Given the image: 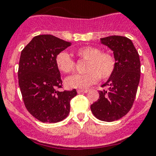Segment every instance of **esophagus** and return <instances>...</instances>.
Listing matches in <instances>:
<instances>
[{"label":"esophagus","instance_id":"esophagus-1","mask_svg":"<svg viewBox=\"0 0 156 156\" xmlns=\"http://www.w3.org/2000/svg\"><path fill=\"white\" fill-rule=\"evenodd\" d=\"M78 93L81 94V93H87L88 92V90H78Z\"/></svg>","mask_w":156,"mask_h":156}]
</instances>
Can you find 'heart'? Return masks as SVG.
Here are the masks:
<instances>
[{"label":"heart","mask_w":156,"mask_h":156,"mask_svg":"<svg viewBox=\"0 0 156 156\" xmlns=\"http://www.w3.org/2000/svg\"><path fill=\"white\" fill-rule=\"evenodd\" d=\"M75 54L82 60L87 61L85 74H74L66 79L68 88L85 89L95 84L100 78L107 80L113 75L116 69V59L113 54L102 52L95 46H83L75 50ZM58 69L62 73L69 74L74 71L76 64L68 53L60 52L55 58Z\"/></svg>","instance_id":"heart-1"}]
</instances>
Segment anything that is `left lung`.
Returning a JSON list of instances; mask_svg holds the SVG:
<instances>
[{
  "label": "left lung",
  "instance_id": "obj_1",
  "mask_svg": "<svg viewBox=\"0 0 156 156\" xmlns=\"http://www.w3.org/2000/svg\"><path fill=\"white\" fill-rule=\"evenodd\" d=\"M102 44L114 51L116 69L102 87L108 90H99V98L90 106L97 119L113 122L128 113L135 102L140 79L139 53L131 40L122 36H109L101 39Z\"/></svg>",
  "mask_w": 156,
  "mask_h": 156
}]
</instances>
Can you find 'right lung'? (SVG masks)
I'll return each mask as SVG.
<instances>
[{
  "label": "right lung",
  "mask_w": 156,
  "mask_h": 156,
  "mask_svg": "<svg viewBox=\"0 0 156 156\" xmlns=\"http://www.w3.org/2000/svg\"><path fill=\"white\" fill-rule=\"evenodd\" d=\"M70 43L50 34L34 37L21 51L18 82L25 108L42 122H58L67 117L75 89L59 91L62 81L55 58Z\"/></svg>",
  "instance_id": "obj_1"
}]
</instances>
